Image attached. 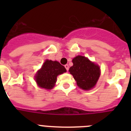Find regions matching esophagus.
<instances>
[{"label":"esophagus","mask_w":131,"mask_h":131,"mask_svg":"<svg viewBox=\"0 0 131 131\" xmlns=\"http://www.w3.org/2000/svg\"><path fill=\"white\" fill-rule=\"evenodd\" d=\"M65 68H66V69L67 71H68V70H69V66H68V64L65 65Z\"/></svg>","instance_id":"obj_1"}]
</instances>
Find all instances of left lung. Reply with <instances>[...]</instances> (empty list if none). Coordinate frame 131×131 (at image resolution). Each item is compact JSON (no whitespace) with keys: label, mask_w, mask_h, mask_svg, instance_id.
I'll use <instances>...</instances> for the list:
<instances>
[{"label":"left lung","mask_w":131,"mask_h":131,"mask_svg":"<svg viewBox=\"0 0 131 131\" xmlns=\"http://www.w3.org/2000/svg\"><path fill=\"white\" fill-rule=\"evenodd\" d=\"M72 62L73 65L69 71L73 76L77 86L84 91L94 87L100 75L99 66L83 56H77Z\"/></svg>","instance_id":"1"}]
</instances>
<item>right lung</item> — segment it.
I'll return each mask as SVG.
<instances>
[{
	"label": "right lung",
	"mask_w": 131,
	"mask_h": 131,
	"mask_svg": "<svg viewBox=\"0 0 131 131\" xmlns=\"http://www.w3.org/2000/svg\"><path fill=\"white\" fill-rule=\"evenodd\" d=\"M66 72L65 67L57 61L47 60L35 76L38 86L47 90L53 89L57 81V76Z\"/></svg>",
	"instance_id": "1"
}]
</instances>
